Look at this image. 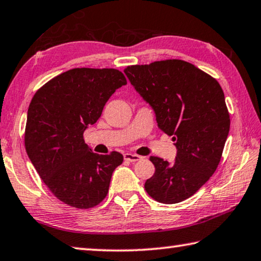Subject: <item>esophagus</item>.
<instances>
[{"mask_svg":"<svg viewBox=\"0 0 261 261\" xmlns=\"http://www.w3.org/2000/svg\"><path fill=\"white\" fill-rule=\"evenodd\" d=\"M123 159H125L128 162H138V161H140L141 159H142V157L139 156V155H136V153L127 152V153H125V155H123Z\"/></svg>","mask_w":261,"mask_h":261,"instance_id":"esophagus-1","label":"esophagus"}]
</instances>
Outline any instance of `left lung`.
Wrapping results in <instances>:
<instances>
[{"label":"left lung","instance_id":"left-lung-1","mask_svg":"<svg viewBox=\"0 0 261 261\" xmlns=\"http://www.w3.org/2000/svg\"><path fill=\"white\" fill-rule=\"evenodd\" d=\"M125 74L177 148L171 164L150 157L155 173L144 189L159 202H181L198 192L219 166L230 129L223 90L211 75L177 59L128 66Z\"/></svg>","mask_w":261,"mask_h":261}]
</instances>
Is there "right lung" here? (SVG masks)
Listing matches in <instances>:
<instances>
[{"instance_id":"right-lung-1","label":"right lung","mask_w":261,"mask_h":261,"mask_svg":"<svg viewBox=\"0 0 261 261\" xmlns=\"http://www.w3.org/2000/svg\"><path fill=\"white\" fill-rule=\"evenodd\" d=\"M126 84L125 75L113 68H74L42 85L30 102L24 135L28 156L48 190L68 206L92 208L108 195L123 156L93 152L83 133Z\"/></svg>"}]
</instances>
